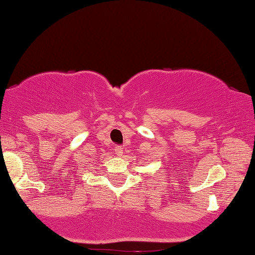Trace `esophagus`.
<instances>
[{
	"label": "esophagus",
	"instance_id": "esophagus-1",
	"mask_svg": "<svg viewBox=\"0 0 255 255\" xmlns=\"http://www.w3.org/2000/svg\"><path fill=\"white\" fill-rule=\"evenodd\" d=\"M115 152L118 153L119 156H122L123 155V148H122V145H115Z\"/></svg>",
	"mask_w": 255,
	"mask_h": 255
}]
</instances>
